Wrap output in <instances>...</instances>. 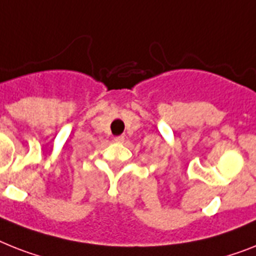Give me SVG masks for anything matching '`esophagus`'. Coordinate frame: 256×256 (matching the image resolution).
Returning a JSON list of instances; mask_svg holds the SVG:
<instances>
[{
  "mask_svg": "<svg viewBox=\"0 0 256 256\" xmlns=\"http://www.w3.org/2000/svg\"><path fill=\"white\" fill-rule=\"evenodd\" d=\"M124 138H126L124 136H116V137H114V141H115V142L122 144V142H124Z\"/></svg>",
  "mask_w": 256,
  "mask_h": 256,
  "instance_id": "1",
  "label": "esophagus"
}]
</instances>
